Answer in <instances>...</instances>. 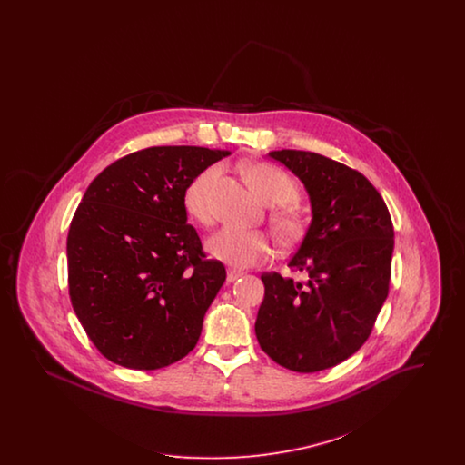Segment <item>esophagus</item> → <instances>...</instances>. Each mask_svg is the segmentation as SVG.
<instances>
[{
    "instance_id": "34e87169",
    "label": "esophagus",
    "mask_w": 465,
    "mask_h": 465,
    "mask_svg": "<svg viewBox=\"0 0 465 465\" xmlns=\"http://www.w3.org/2000/svg\"><path fill=\"white\" fill-rule=\"evenodd\" d=\"M242 275V272H239V270H228L226 281H228V282H235V281H237V279H241Z\"/></svg>"
}]
</instances>
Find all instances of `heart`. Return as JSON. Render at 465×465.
Masks as SVG:
<instances>
[{"label": "heart", "instance_id": "1", "mask_svg": "<svg viewBox=\"0 0 465 465\" xmlns=\"http://www.w3.org/2000/svg\"><path fill=\"white\" fill-rule=\"evenodd\" d=\"M218 174V167H209L202 171L199 176L188 184L184 192L186 213L195 222L207 224L214 218L211 192ZM245 174L254 192L265 200L266 203L281 205L298 199L294 181L275 165L252 163L245 167ZM273 224L277 233L286 241L296 239L302 232L300 218L288 209L277 211L273 214ZM205 247L213 258L237 268L260 265L272 256V241L268 239L266 233L258 230H242L237 226H224L218 230L214 235L209 237Z\"/></svg>", "mask_w": 465, "mask_h": 465}]
</instances>
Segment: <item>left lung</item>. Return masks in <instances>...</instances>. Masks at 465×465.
Instances as JSON below:
<instances>
[{"label": "left lung", "mask_w": 465, "mask_h": 465, "mask_svg": "<svg viewBox=\"0 0 465 465\" xmlns=\"http://www.w3.org/2000/svg\"><path fill=\"white\" fill-rule=\"evenodd\" d=\"M268 156L309 193L312 222L288 263L307 281L265 272L254 331L277 364L313 373L349 359L368 340L389 294L394 228L381 195L354 169L312 152Z\"/></svg>", "instance_id": "left-lung-1"}]
</instances>
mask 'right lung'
Wrapping results in <instances>:
<instances>
[{
  "mask_svg": "<svg viewBox=\"0 0 465 465\" xmlns=\"http://www.w3.org/2000/svg\"><path fill=\"white\" fill-rule=\"evenodd\" d=\"M228 155L153 146L90 183L67 233V281L78 321L111 362L150 371L197 345L226 270L202 252L184 192Z\"/></svg>",
  "mask_w": 465,
  "mask_h": 465,
  "instance_id": "1",
  "label": "right lung"
}]
</instances>
